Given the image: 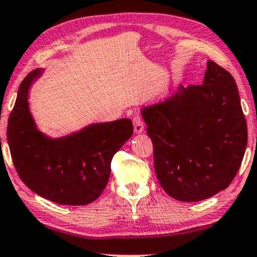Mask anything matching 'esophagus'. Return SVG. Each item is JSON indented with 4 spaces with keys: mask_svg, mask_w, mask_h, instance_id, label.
I'll return each instance as SVG.
<instances>
[{
    "mask_svg": "<svg viewBox=\"0 0 257 257\" xmlns=\"http://www.w3.org/2000/svg\"><path fill=\"white\" fill-rule=\"evenodd\" d=\"M134 127L136 134H142V132L144 131L143 119H142L141 115H138V114H136L134 116Z\"/></svg>",
    "mask_w": 257,
    "mask_h": 257,
    "instance_id": "esophagus-1",
    "label": "esophagus"
}]
</instances>
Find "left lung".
<instances>
[{
  "instance_id": "1",
  "label": "left lung",
  "mask_w": 257,
  "mask_h": 257,
  "mask_svg": "<svg viewBox=\"0 0 257 257\" xmlns=\"http://www.w3.org/2000/svg\"><path fill=\"white\" fill-rule=\"evenodd\" d=\"M154 146L160 185L174 200L197 202L236 177L248 130L233 77L208 61L203 84L179 85L164 102L142 109Z\"/></svg>"
}]
</instances>
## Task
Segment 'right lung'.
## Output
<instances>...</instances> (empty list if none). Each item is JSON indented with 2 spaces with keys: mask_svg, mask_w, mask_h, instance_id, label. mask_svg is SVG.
Here are the masks:
<instances>
[{
  "mask_svg": "<svg viewBox=\"0 0 257 257\" xmlns=\"http://www.w3.org/2000/svg\"><path fill=\"white\" fill-rule=\"evenodd\" d=\"M42 69L21 81L8 119L7 141L20 179L33 192L65 206H85L99 197L110 176L114 154L130 140V119L92 123L79 132L51 140L38 131L27 93Z\"/></svg>",
  "mask_w": 257,
  "mask_h": 257,
  "instance_id": "right-lung-1",
  "label": "right lung"
}]
</instances>
